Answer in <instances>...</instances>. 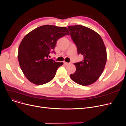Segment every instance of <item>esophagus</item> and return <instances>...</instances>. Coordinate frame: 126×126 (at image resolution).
Segmentation results:
<instances>
[{
    "label": "esophagus",
    "instance_id": "34e87169",
    "mask_svg": "<svg viewBox=\"0 0 126 126\" xmlns=\"http://www.w3.org/2000/svg\"><path fill=\"white\" fill-rule=\"evenodd\" d=\"M64 65H69V63L65 62H64Z\"/></svg>",
    "mask_w": 126,
    "mask_h": 126
}]
</instances>
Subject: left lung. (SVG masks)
<instances>
[{"mask_svg": "<svg viewBox=\"0 0 126 126\" xmlns=\"http://www.w3.org/2000/svg\"><path fill=\"white\" fill-rule=\"evenodd\" d=\"M70 36L77 47L78 55L83 56V61L74 63L76 71L70 75L71 80L83 86L94 83L103 73L107 61V52L101 37L85 26H68Z\"/></svg>", "mask_w": 126, "mask_h": 126, "instance_id": "8db88e82", "label": "left lung"}]
</instances>
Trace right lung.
<instances>
[{
	"mask_svg": "<svg viewBox=\"0 0 126 126\" xmlns=\"http://www.w3.org/2000/svg\"><path fill=\"white\" fill-rule=\"evenodd\" d=\"M69 32L66 27L44 25L32 30L22 39L18 59L24 76L33 84L42 85L54 79L62 62L48 59L58 40Z\"/></svg>",
	"mask_w": 126,
	"mask_h": 126,
	"instance_id": "1",
	"label": "right lung"
}]
</instances>
